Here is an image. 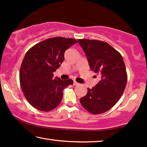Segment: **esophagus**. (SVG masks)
Masks as SVG:
<instances>
[{
	"mask_svg": "<svg viewBox=\"0 0 147 147\" xmlns=\"http://www.w3.org/2000/svg\"><path fill=\"white\" fill-rule=\"evenodd\" d=\"M73 85H75V86H77V85H79V83H78L77 82H76V81H74V83H73Z\"/></svg>",
	"mask_w": 147,
	"mask_h": 147,
	"instance_id": "obj_1",
	"label": "esophagus"
}]
</instances>
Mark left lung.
I'll return each mask as SVG.
<instances>
[{
  "mask_svg": "<svg viewBox=\"0 0 147 147\" xmlns=\"http://www.w3.org/2000/svg\"><path fill=\"white\" fill-rule=\"evenodd\" d=\"M91 70L100 75L95 87L80 99L84 108L93 114L103 113L119 101L127 83V73L122 56L107 42L87 39L78 40Z\"/></svg>",
  "mask_w": 147,
  "mask_h": 147,
  "instance_id": "8db88e82",
  "label": "left lung"
}]
</instances>
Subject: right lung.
<instances>
[{
    "label": "right lung",
    "mask_w": 147,
    "mask_h": 147,
    "mask_svg": "<svg viewBox=\"0 0 147 147\" xmlns=\"http://www.w3.org/2000/svg\"><path fill=\"white\" fill-rule=\"evenodd\" d=\"M77 41L56 37L31 48L25 54L19 72L20 85L27 101L35 108L49 111L61 102L64 89L73 84L72 79L54 78L53 72L61 65L64 52Z\"/></svg>",
    "instance_id": "1"
}]
</instances>
